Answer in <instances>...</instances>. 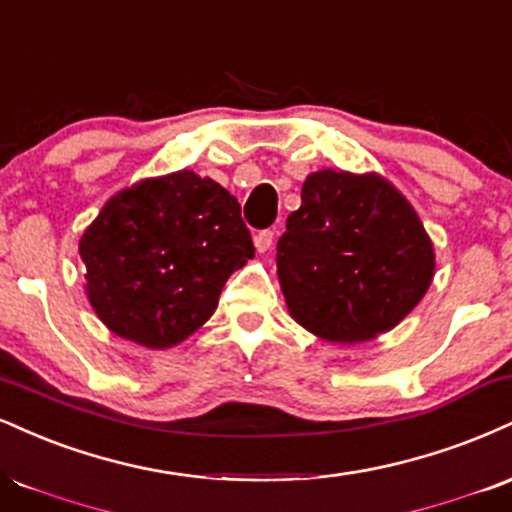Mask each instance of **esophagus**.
Returning a JSON list of instances; mask_svg holds the SVG:
<instances>
[{
    "mask_svg": "<svg viewBox=\"0 0 512 512\" xmlns=\"http://www.w3.org/2000/svg\"><path fill=\"white\" fill-rule=\"evenodd\" d=\"M255 248H257V252H267L269 248H272V243H274V231H269V229H264V231H257L255 233Z\"/></svg>",
    "mask_w": 512,
    "mask_h": 512,
    "instance_id": "34e87169",
    "label": "esophagus"
}]
</instances>
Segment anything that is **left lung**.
<instances>
[{
	"instance_id": "left-lung-1",
	"label": "left lung",
	"mask_w": 512,
	"mask_h": 512,
	"mask_svg": "<svg viewBox=\"0 0 512 512\" xmlns=\"http://www.w3.org/2000/svg\"><path fill=\"white\" fill-rule=\"evenodd\" d=\"M276 243L293 319L334 343L396 326L434 276V248L410 202L377 174L317 171Z\"/></svg>"
}]
</instances>
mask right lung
<instances>
[{"label": "right lung", "instance_id": "add662e5", "mask_svg": "<svg viewBox=\"0 0 512 512\" xmlns=\"http://www.w3.org/2000/svg\"><path fill=\"white\" fill-rule=\"evenodd\" d=\"M80 257L97 317L116 336L171 348L214 315L255 245L229 190L178 171L114 195L80 238Z\"/></svg>", "mask_w": 512, "mask_h": 512}]
</instances>
